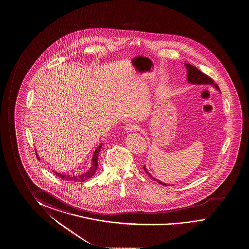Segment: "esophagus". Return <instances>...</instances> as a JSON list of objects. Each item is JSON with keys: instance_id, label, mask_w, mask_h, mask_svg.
I'll use <instances>...</instances> for the list:
<instances>
[{"instance_id": "obj_1", "label": "esophagus", "mask_w": 249, "mask_h": 249, "mask_svg": "<svg viewBox=\"0 0 249 249\" xmlns=\"http://www.w3.org/2000/svg\"><path fill=\"white\" fill-rule=\"evenodd\" d=\"M138 129H139V126L135 123H128V124H126V125L124 126V130H125L127 133L133 132V131L138 130Z\"/></svg>"}]
</instances>
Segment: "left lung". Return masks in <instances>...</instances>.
<instances>
[{
	"label": "left lung",
	"instance_id": "obj_1",
	"mask_svg": "<svg viewBox=\"0 0 249 249\" xmlns=\"http://www.w3.org/2000/svg\"><path fill=\"white\" fill-rule=\"evenodd\" d=\"M185 66H186V70H187V80H188V82H189L190 83H192V84H197V85H199V84H212V85L215 87L216 89L220 91L218 86L215 84L214 81L212 80V77H210L207 74H204L203 72L198 71L197 68L194 67V66L191 65L189 63H185ZM143 168H144L145 172H146L153 179H155L156 181L158 182L159 184L162 185V186H167V184L160 181V180L156 179V178H154L151 175H149V172L147 171L145 167H143Z\"/></svg>",
	"mask_w": 249,
	"mask_h": 249
}]
</instances>
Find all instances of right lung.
<instances>
[{
	"label": "right lung",
	"mask_w": 249,
	"mask_h": 249,
	"mask_svg": "<svg viewBox=\"0 0 249 249\" xmlns=\"http://www.w3.org/2000/svg\"><path fill=\"white\" fill-rule=\"evenodd\" d=\"M101 147H102V145L100 144V146L97 148L95 152L93 153V160H92V166L90 167L89 170L88 171V172H86L85 174H83V175H78V176H74V175H73V176H69V175H60L59 173L54 172L55 175L59 176V178H63V179H67V180H70V181L74 182L85 181L88 178H91V177L95 174L97 167H98V156H99V153H100ZM36 156H37V159H38V156H37V154H36Z\"/></svg>",
	"instance_id": "1"
}]
</instances>
